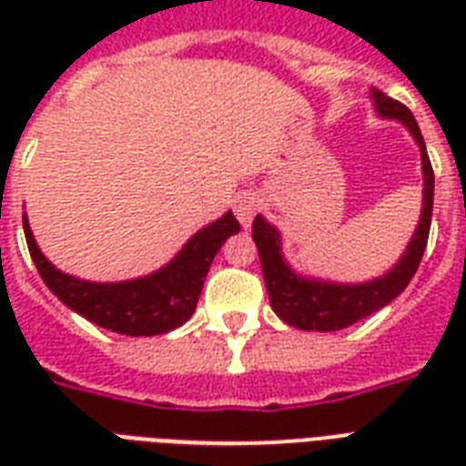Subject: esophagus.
Wrapping results in <instances>:
<instances>
[{"mask_svg":"<svg viewBox=\"0 0 466 466\" xmlns=\"http://www.w3.org/2000/svg\"><path fill=\"white\" fill-rule=\"evenodd\" d=\"M258 210V198L254 193H239V196L234 198V215L241 222V227H251L254 222V215Z\"/></svg>","mask_w":466,"mask_h":466,"instance_id":"esophagus-1","label":"esophagus"}]
</instances>
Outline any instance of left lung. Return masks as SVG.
I'll return each mask as SVG.
<instances>
[{"label":"left lung","instance_id":"obj_1","mask_svg":"<svg viewBox=\"0 0 466 466\" xmlns=\"http://www.w3.org/2000/svg\"><path fill=\"white\" fill-rule=\"evenodd\" d=\"M372 104L380 118L399 120L411 133L420 149V171H423V203H420V219L416 225L411 241L406 244L404 254L391 266L384 276L368 280V283H333L321 278L302 276L285 261L283 239L276 227L270 225L263 215H256L251 237L258 248L261 258L263 280L268 290L270 307L285 324L302 329V331H339L346 326L360 321L372 311L387 307L394 298H399L404 288L411 283L413 273L419 270L431 232L433 218V167L428 159L426 142L420 127L411 111L399 104L380 89L370 91Z\"/></svg>","mask_w":466,"mask_h":466}]
</instances>
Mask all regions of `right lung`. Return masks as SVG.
Instances as JSON below:
<instances>
[{
    "mask_svg": "<svg viewBox=\"0 0 466 466\" xmlns=\"http://www.w3.org/2000/svg\"><path fill=\"white\" fill-rule=\"evenodd\" d=\"M237 232L239 222L232 212H225L222 218L193 234L181 251L155 273L120 283H91L67 276L47 261L33 239L31 225L24 215L25 244L50 292L62 305L89 319L91 324L123 336H157L186 324L196 311L212 258Z\"/></svg>",
    "mask_w": 466,
    "mask_h": 466,
    "instance_id": "1",
    "label": "right lung"
}]
</instances>
